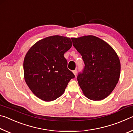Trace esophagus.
I'll return each mask as SVG.
<instances>
[{
	"label": "esophagus",
	"mask_w": 133,
	"mask_h": 133,
	"mask_svg": "<svg viewBox=\"0 0 133 133\" xmlns=\"http://www.w3.org/2000/svg\"><path fill=\"white\" fill-rule=\"evenodd\" d=\"M73 73H74V75H75V76L77 75V70H75L73 71Z\"/></svg>",
	"instance_id": "34e87169"
}]
</instances>
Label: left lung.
<instances>
[{"instance_id": "left-lung-1", "label": "left lung", "mask_w": 133, "mask_h": 133, "mask_svg": "<svg viewBox=\"0 0 133 133\" xmlns=\"http://www.w3.org/2000/svg\"><path fill=\"white\" fill-rule=\"evenodd\" d=\"M71 40L84 63L77 77L80 88L90 100H103L114 89L120 78L117 55L109 44L94 36L71 38Z\"/></svg>"}]
</instances>
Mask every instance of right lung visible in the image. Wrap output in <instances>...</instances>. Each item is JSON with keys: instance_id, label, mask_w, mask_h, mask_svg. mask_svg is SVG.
<instances>
[{"instance_id": "add662e5", "label": "right lung", "mask_w": 133, "mask_h": 133, "mask_svg": "<svg viewBox=\"0 0 133 133\" xmlns=\"http://www.w3.org/2000/svg\"><path fill=\"white\" fill-rule=\"evenodd\" d=\"M71 46L70 38L52 36L36 43L27 53L23 62L24 80L38 98L46 102L56 100L75 77L64 57Z\"/></svg>"}]
</instances>
